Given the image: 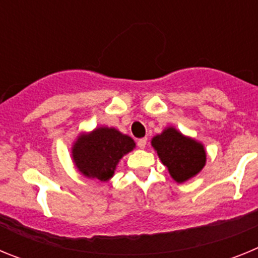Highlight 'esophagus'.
Masks as SVG:
<instances>
[{
    "mask_svg": "<svg viewBox=\"0 0 258 258\" xmlns=\"http://www.w3.org/2000/svg\"><path fill=\"white\" fill-rule=\"evenodd\" d=\"M146 143H147V138H141V140L137 141V146H138L140 149H145Z\"/></svg>",
    "mask_w": 258,
    "mask_h": 258,
    "instance_id": "1",
    "label": "esophagus"
}]
</instances>
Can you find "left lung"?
Instances as JSON below:
<instances>
[{
    "label": "left lung",
    "instance_id": "1",
    "mask_svg": "<svg viewBox=\"0 0 258 258\" xmlns=\"http://www.w3.org/2000/svg\"><path fill=\"white\" fill-rule=\"evenodd\" d=\"M152 146L170 175L179 183L198 174L206 164L204 147L183 137L174 127H168L163 134L155 137Z\"/></svg>",
    "mask_w": 258,
    "mask_h": 258
}]
</instances>
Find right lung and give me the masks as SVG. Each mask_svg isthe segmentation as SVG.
Instances as JSON below:
<instances>
[{
  "instance_id": "right-lung-1",
  "label": "right lung",
  "mask_w": 258,
  "mask_h": 258,
  "mask_svg": "<svg viewBox=\"0 0 258 258\" xmlns=\"http://www.w3.org/2000/svg\"><path fill=\"white\" fill-rule=\"evenodd\" d=\"M134 141L116 129L99 127L80 137L72 155L76 166L89 178L107 181L113 175L118 160L134 149Z\"/></svg>"
}]
</instances>
